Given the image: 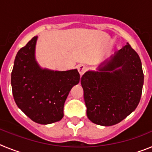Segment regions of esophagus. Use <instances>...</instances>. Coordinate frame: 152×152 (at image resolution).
Instances as JSON below:
<instances>
[{"instance_id": "34e87169", "label": "esophagus", "mask_w": 152, "mask_h": 152, "mask_svg": "<svg viewBox=\"0 0 152 152\" xmlns=\"http://www.w3.org/2000/svg\"><path fill=\"white\" fill-rule=\"evenodd\" d=\"M86 70H87V67L84 64H79V65H77V71H78L80 76L84 75V72H86Z\"/></svg>"}]
</instances>
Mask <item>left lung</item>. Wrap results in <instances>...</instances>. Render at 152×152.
Returning a JSON list of instances; mask_svg holds the SVG:
<instances>
[{"mask_svg":"<svg viewBox=\"0 0 152 152\" xmlns=\"http://www.w3.org/2000/svg\"><path fill=\"white\" fill-rule=\"evenodd\" d=\"M98 70L87 72L80 79L87 116L95 124L110 126L127 117L140 101L144 83L142 62L128 44Z\"/></svg>","mask_w":152,"mask_h":152,"instance_id":"obj_1","label":"left lung"}]
</instances>
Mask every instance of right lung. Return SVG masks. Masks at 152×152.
Segmentation results:
<instances>
[{
	"instance_id": "add662e5",
	"label": "right lung",
	"mask_w": 152,
	"mask_h": 152,
	"mask_svg": "<svg viewBox=\"0 0 152 152\" xmlns=\"http://www.w3.org/2000/svg\"><path fill=\"white\" fill-rule=\"evenodd\" d=\"M37 36L17 52L11 73L13 99L35 123L50 124L64 116V104L72 87L79 83L77 69L54 72L42 69L35 59Z\"/></svg>"
}]
</instances>
